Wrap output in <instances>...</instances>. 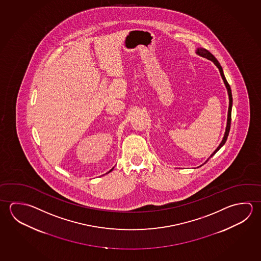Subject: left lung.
I'll use <instances>...</instances> for the list:
<instances>
[{
    "label": "left lung",
    "mask_w": 261,
    "mask_h": 261,
    "mask_svg": "<svg viewBox=\"0 0 261 261\" xmlns=\"http://www.w3.org/2000/svg\"><path fill=\"white\" fill-rule=\"evenodd\" d=\"M196 54L197 55L201 56L202 58H205L207 60H211V61H213L214 63H215V66L218 68L219 69L220 74H221V77L223 79V81H224V85H225V87H226V90H227V93H228L229 97V107H228V113H227V122H226V127H225V132H224V137H223V139H222V141L220 143L219 146H217V148L215 149L214 152H213V154L207 159L205 162L203 163V164H205L206 162L209 160V159H211L213 155H215V153L217 152V151L219 150L220 148L222 147V146H224V144H225V142H226V139H227V137H228L229 131H230V125H231V113H232V106H233V98H232V92H231V88H230V85H229L228 83H227V81H226V79L224 77V71H223V69H222V67H221V65H220L219 62H218V60L215 59V56L213 55L212 53H210L209 51L205 49V48H203V47H198L196 49ZM202 164V165H203ZM201 167V166H200Z\"/></svg>",
    "instance_id": "8db88e82"
}]
</instances>
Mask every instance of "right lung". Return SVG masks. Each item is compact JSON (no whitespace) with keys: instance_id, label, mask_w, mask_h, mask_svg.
Instances as JSON below:
<instances>
[{"instance_id":"right-lung-1","label":"right lung","mask_w":261,"mask_h":261,"mask_svg":"<svg viewBox=\"0 0 261 261\" xmlns=\"http://www.w3.org/2000/svg\"><path fill=\"white\" fill-rule=\"evenodd\" d=\"M114 168H115V167H114ZM114 168H113V169H111L110 171H108V172H107V173H109V172H111V171H112V170H113V169H114Z\"/></svg>"}]
</instances>
